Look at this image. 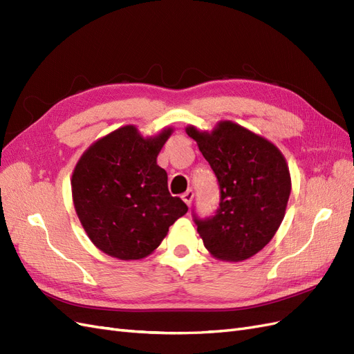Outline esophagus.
<instances>
[{"label": "esophagus", "instance_id": "obj_1", "mask_svg": "<svg viewBox=\"0 0 354 354\" xmlns=\"http://www.w3.org/2000/svg\"><path fill=\"white\" fill-rule=\"evenodd\" d=\"M180 197H183V200H184L185 203L189 206V205H191V201H193V198H194V193H193V189H187L185 193H184L183 196H180Z\"/></svg>", "mask_w": 354, "mask_h": 354}]
</instances>
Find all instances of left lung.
I'll list each match as a JSON object with an SVG mask.
<instances>
[{"label":"left lung","instance_id":"obj_1","mask_svg":"<svg viewBox=\"0 0 354 354\" xmlns=\"http://www.w3.org/2000/svg\"><path fill=\"white\" fill-rule=\"evenodd\" d=\"M219 184L214 216L194 222L205 248L224 261H243L276 234L290 194V174L283 154L270 140L233 121H219L212 132L188 126Z\"/></svg>","mask_w":354,"mask_h":354}]
</instances>
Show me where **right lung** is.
I'll return each mask as SVG.
<instances>
[{
	"label": "right lung",
	"instance_id": "right-lung-1",
	"mask_svg": "<svg viewBox=\"0 0 354 354\" xmlns=\"http://www.w3.org/2000/svg\"><path fill=\"white\" fill-rule=\"evenodd\" d=\"M171 132L167 127L144 138L135 126L120 127L78 160L71 179L74 207L88 239L106 255L123 261L148 257L187 214L157 165Z\"/></svg>",
	"mask_w": 354,
	"mask_h": 354
}]
</instances>
